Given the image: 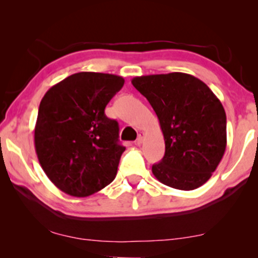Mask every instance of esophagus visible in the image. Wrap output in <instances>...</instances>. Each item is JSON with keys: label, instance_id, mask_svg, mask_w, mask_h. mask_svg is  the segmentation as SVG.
I'll list each match as a JSON object with an SVG mask.
<instances>
[{"label": "esophagus", "instance_id": "34e87169", "mask_svg": "<svg viewBox=\"0 0 258 258\" xmlns=\"http://www.w3.org/2000/svg\"><path fill=\"white\" fill-rule=\"evenodd\" d=\"M143 139H144V134H143V133H140L139 135H137L136 143H137V144H142V142H143Z\"/></svg>", "mask_w": 258, "mask_h": 258}]
</instances>
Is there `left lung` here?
<instances>
[{
	"instance_id": "1",
	"label": "left lung",
	"mask_w": 258,
	"mask_h": 258,
	"mask_svg": "<svg viewBox=\"0 0 258 258\" xmlns=\"http://www.w3.org/2000/svg\"><path fill=\"white\" fill-rule=\"evenodd\" d=\"M133 86L156 112L165 154L153 165L158 181L194 190L216 170L227 147V116L210 88L184 73L135 77Z\"/></svg>"
}]
</instances>
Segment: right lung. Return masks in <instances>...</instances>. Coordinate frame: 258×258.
I'll list each match as a JSON object with an SVG mask.
<instances>
[{
	"label": "right lung",
	"instance_id": "add662e5",
	"mask_svg": "<svg viewBox=\"0 0 258 258\" xmlns=\"http://www.w3.org/2000/svg\"><path fill=\"white\" fill-rule=\"evenodd\" d=\"M123 77L82 72L52 86L42 98L35 150L48 178L63 192L86 197L114 181L125 148L118 123L104 109Z\"/></svg>",
	"mask_w": 258,
	"mask_h": 258
}]
</instances>
